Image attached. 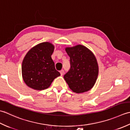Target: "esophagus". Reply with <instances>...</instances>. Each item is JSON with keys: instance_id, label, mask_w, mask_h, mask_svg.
<instances>
[{"instance_id": "34e87169", "label": "esophagus", "mask_w": 130, "mask_h": 130, "mask_svg": "<svg viewBox=\"0 0 130 130\" xmlns=\"http://www.w3.org/2000/svg\"><path fill=\"white\" fill-rule=\"evenodd\" d=\"M60 75H61V76H62L63 74H64V70H60Z\"/></svg>"}]
</instances>
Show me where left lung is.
<instances>
[{"mask_svg": "<svg viewBox=\"0 0 130 130\" xmlns=\"http://www.w3.org/2000/svg\"><path fill=\"white\" fill-rule=\"evenodd\" d=\"M70 57L71 68L64 78L76 93L89 91L94 86L99 73L96 58L90 50L82 45L65 48Z\"/></svg>", "mask_w": 130, "mask_h": 130, "instance_id": "left-lung-1", "label": "left lung"}]
</instances>
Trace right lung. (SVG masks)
Here are the masks:
<instances>
[{"label":"right lung","instance_id":"obj_1","mask_svg":"<svg viewBox=\"0 0 130 130\" xmlns=\"http://www.w3.org/2000/svg\"><path fill=\"white\" fill-rule=\"evenodd\" d=\"M54 46L49 42L40 43L26 54L22 64V75L25 84L30 88L42 90L50 86L60 75L55 70L51 55Z\"/></svg>","mask_w":130,"mask_h":130}]
</instances>
